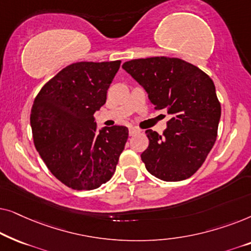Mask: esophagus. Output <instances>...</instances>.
Returning a JSON list of instances; mask_svg holds the SVG:
<instances>
[{"instance_id":"obj_1","label":"esophagus","mask_w":251,"mask_h":251,"mask_svg":"<svg viewBox=\"0 0 251 251\" xmlns=\"http://www.w3.org/2000/svg\"><path fill=\"white\" fill-rule=\"evenodd\" d=\"M139 132V129L137 128H133V126H131V128H129V135L130 136H135L136 133Z\"/></svg>"}]
</instances>
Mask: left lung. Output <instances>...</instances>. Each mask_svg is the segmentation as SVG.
<instances>
[{"mask_svg":"<svg viewBox=\"0 0 251 251\" xmlns=\"http://www.w3.org/2000/svg\"><path fill=\"white\" fill-rule=\"evenodd\" d=\"M149 95L155 109L171 119L160 136L146 130L149 147L142 153L147 171L164 181H179L198 171L216 142L221 120L214 82L179 58L151 57L122 65Z\"/></svg>","mask_w":251,"mask_h":251,"instance_id":"8db88e82","label":"left lung"}]
</instances>
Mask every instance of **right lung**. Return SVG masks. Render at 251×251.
<instances>
[{
  "label": "right lung",
  "mask_w": 251,
  "mask_h": 251,
  "mask_svg": "<svg viewBox=\"0 0 251 251\" xmlns=\"http://www.w3.org/2000/svg\"><path fill=\"white\" fill-rule=\"evenodd\" d=\"M121 60L80 61L47 82L30 112L33 139L51 174L77 191L95 190L111 179L128 139L126 126L97 130L94 114Z\"/></svg>",
  "instance_id": "add662e5"
}]
</instances>
